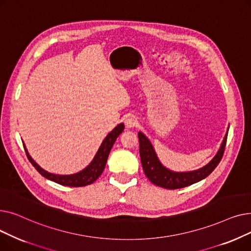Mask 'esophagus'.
<instances>
[{"label": "esophagus", "instance_id": "esophagus-1", "mask_svg": "<svg viewBox=\"0 0 251 251\" xmlns=\"http://www.w3.org/2000/svg\"><path fill=\"white\" fill-rule=\"evenodd\" d=\"M124 122H125V125H126L127 128H132V127L136 126L137 123H138L137 122V119L133 115H129L128 117H126Z\"/></svg>", "mask_w": 251, "mask_h": 251}]
</instances>
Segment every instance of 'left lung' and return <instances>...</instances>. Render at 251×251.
Returning a JSON list of instances; mask_svg holds the SVG:
<instances>
[{"label":"left lung","mask_w":251,"mask_h":251,"mask_svg":"<svg viewBox=\"0 0 251 251\" xmlns=\"http://www.w3.org/2000/svg\"><path fill=\"white\" fill-rule=\"evenodd\" d=\"M227 135L228 130L218 152L205 166L197 170L188 171V172H175V171L166 168L160 162L151 142L139 131V154L144 174L154 185L166 189L183 188L191 185V184L200 182L212 173L222 160L226 147Z\"/></svg>","instance_id":"8db88e82"}]
</instances>
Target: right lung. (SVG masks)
Masks as SVG:
<instances>
[{"label":"right lung","mask_w":251,"mask_h":251,"mask_svg":"<svg viewBox=\"0 0 251 251\" xmlns=\"http://www.w3.org/2000/svg\"><path fill=\"white\" fill-rule=\"evenodd\" d=\"M124 124L120 123L117 125L111 132L105 136L103 141L101 142L100 147L96 153L95 157L92 159L90 164L85 167L83 170L79 171V172L75 174H70V175H59V174H52L48 172V171L44 170L43 168L39 167L34 161L30 154L28 153V151L26 150L25 144L23 142V147L26 152V155H27L29 162L32 164V166L36 169L37 172L44 176L45 178L54 181L58 184H61V185L64 186H69V187H82L89 185V184L94 183L102 173V171L105 167V164H107L108 156L110 154V151L114 146V143L117 139V137L120 135L123 131H124Z\"/></svg>","instance_id":"obj_1"}]
</instances>
